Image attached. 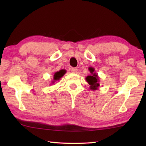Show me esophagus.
Masks as SVG:
<instances>
[{
    "mask_svg": "<svg viewBox=\"0 0 146 146\" xmlns=\"http://www.w3.org/2000/svg\"><path fill=\"white\" fill-rule=\"evenodd\" d=\"M71 72H72V73H77L78 70H77V68H72L71 69Z\"/></svg>",
    "mask_w": 146,
    "mask_h": 146,
    "instance_id": "esophagus-1",
    "label": "esophagus"
}]
</instances>
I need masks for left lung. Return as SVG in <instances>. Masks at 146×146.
Here are the masks:
<instances>
[{
	"mask_svg": "<svg viewBox=\"0 0 146 146\" xmlns=\"http://www.w3.org/2000/svg\"><path fill=\"white\" fill-rule=\"evenodd\" d=\"M89 70L90 71L91 75H89L86 78V80L90 85V89L92 90H97L98 88L100 86L99 84V78L97 74L93 73L95 70L93 68H89Z\"/></svg>",
	"mask_w": 146,
	"mask_h": 146,
	"instance_id": "left-lung-1",
	"label": "left lung"
}]
</instances>
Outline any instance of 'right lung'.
<instances>
[{
    "label": "right lung",
    "instance_id": "obj_1",
    "mask_svg": "<svg viewBox=\"0 0 146 146\" xmlns=\"http://www.w3.org/2000/svg\"><path fill=\"white\" fill-rule=\"evenodd\" d=\"M66 70H61L60 71H57V72H56L53 75V80L52 81V83L53 84L56 80H60V78L62 77V76H63L64 75V74L66 73Z\"/></svg>",
    "mask_w": 146,
    "mask_h": 146
}]
</instances>
